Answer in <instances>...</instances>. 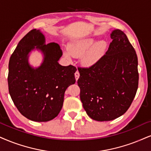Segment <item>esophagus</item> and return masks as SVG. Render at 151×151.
Here are the masks:
<instances>
[{
  "mask_svg": "<svg viewBox=\"0 0 151 151\" xmlns=\"http://www.w3.org/2000/svg\"><path fill=\"white\" fill-rule=\"evenodd\" d=\"M79 77H80V73L78 70H77V71L75 73V78H76V81H78V80Z\"/></svg>",
  "mask_w": 151,
  "mask_h": 151,
  "instance_id": "34e87169",
  "label": "esophagus"
}]
</instances>
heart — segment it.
Returning a JSON list of instances; mask_svg holds the SVG:
<instances>
[{"instance_id": "b5f03b06", "label": "heart", "mask_w": 151, "mask_h": 151, "mask_svg": "<svg viewBox=\"0 0 151 151\" xmlns=\"http://www.w3.org/2000/svg\"><path fill=\"white\" fill-rule=\"evenodd\" d=\"M94 41L92 39H85L71 44L69 52L66 51L64 55L66 58L70 59L71 56L81 57L84 54L82 59L83 64L87 66L94 64L105 52L106 49V42L100 40L93 45Z\"/></svg>"}]
</instances>
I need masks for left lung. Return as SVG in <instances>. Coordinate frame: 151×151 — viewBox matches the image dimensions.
<instances>
[{"label": "left lung", "instance_id": "1", "mask_svg": "<svg viewBox=\"0 0 151 151\" xmlns=\"http://www.w3.org/2000/svg\"><path fill=\"white\" fill-rule=\"evenodd\" d=\"M105 55L92 66L78 67L80 97L87 114L96 121H110L127 111L138 89V58L127 36L119 29Z\"/></svg>", "mask_w": 151, "mask_h": 151}]
</instances>
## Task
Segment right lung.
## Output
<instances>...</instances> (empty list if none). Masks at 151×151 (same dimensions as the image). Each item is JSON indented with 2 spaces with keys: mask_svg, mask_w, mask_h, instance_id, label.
<instances>
[{
  "mask_svg": "<svg viewBox=\"0 0 151 151\" xmlns=\"http://www.w3.org/2000/svg\"><path fill=\"white\" fill-rule=\"evenodd\" d=\"M35 48L44 55L42 65L36 69L27 62L29 52ZM62 53L58 44L46 45L40 31L33 29L20 40L11 55L9 93L18 111L29 120L47 122L57 117L63 106L65 91L76 83V67L58 63Z\"/></svg>",
  "mask_w": 151,
  "mask_h": 151,
  "instance_id": "obj_1",
  "label": "right lung"
}]
</instances>
